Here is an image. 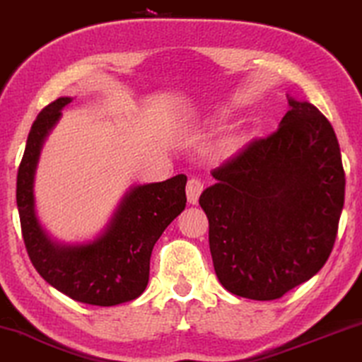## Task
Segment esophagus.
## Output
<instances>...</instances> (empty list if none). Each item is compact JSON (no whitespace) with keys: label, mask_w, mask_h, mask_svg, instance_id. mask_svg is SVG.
Returning a JSON list of instances; mask_svg holds the SVG:
<instances>
[{"label":"esophagus","mask_w":362,"mask_h":362,"mask_svg":"<svg viewBox=\"0 0 362 362\" xmlns=\"http://www.w3.org/2000/svg\"><path fill=\"white\" fill-rule=\"evenodd\" d=\"M202 193H203V182L199 180H196V177L189 180L188 185H186V196H188V203L189 204L198 203V198Z\"/></svg>","instance_id":"obj_1"}]
</instances>
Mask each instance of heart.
Listing matches in <instances>:
<instances>
[{
  "label": "heart",
  "instance_id": "1",
  "mask_svg": "<svg viewBox=\"0 0 362 362\" xmlns=\"http://www.w3.org/2000/svg\"><path fill=\"white\" fill-rule=\"evenodd\" d=\"M218 154H220V156H228L230 154V146L228 144H223L220 149H218Z\"/></svg>",
  "mask_w": 362,
  "mask_h": 362
}]
</instances>
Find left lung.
Instances as JSON below:
<instances>
[{"mask_svg": "<svg viewBox=\"0 0 362 362\" xmlns=\"http://www.w3.org/2000/svg\"><path fill=\"white\" fill-rule=\"evenodd\" d=\"M288 105L280 127L216 168L199 198L218 280L252 300L280 298L322 269L344 206L331 122L309 102Z\"/></svg>", "mask_w": 362, "mask_h": 362, "instance_id": "left-lung-1", "label": "left lung"}]
</instances>
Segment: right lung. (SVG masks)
Returning <instances> with one entry per match:
<instances>
[{
  "label": "right lung",
  "instance_id": "right-lung-1",
  "mask_svg": "<svg viewBox=\"0 0 362 362\" xmlns=\"http://www.w3.org/2000/svg\"><path fill=\"white\" fill-rule=\"evenodd\" d=\"M70 102V97H60L38 114L18 168L16 204L25 247L38 274L74 300L100 307L124 304L144 292L154 245L186 206L188 177L177 174L163 182L132 188L105 233L90 243L53 242L35 213L33 177L45 137Z\"/></svg>",
  "mask_w": 362,
  "mask_h": 362
}]
</instances>
